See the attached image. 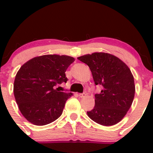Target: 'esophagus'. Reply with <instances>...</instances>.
<instances>
[{"instance_id": "1", "label": "esophagus", "mask_w": 153, "mask_h": 153, "mask_svg": "<svg viewBox=\"0 0 153 153\" xmlns=\"http://www.w3.org/2000/svg\"><path fill=\"white\" fill-rule=\"evenodd\" d=\"M78 96H79L80 98H84V97L86 96V94L85 93H80L79 95H78Z\"/></svg>"}]
</instances>
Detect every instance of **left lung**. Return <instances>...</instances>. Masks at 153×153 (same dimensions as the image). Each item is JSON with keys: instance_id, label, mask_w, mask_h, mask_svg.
Wrapping results in <instances>:
<instances>
[{"instance_id": "1", "label": "left lung", "mask_w": 153, "mask_h": 153, "mask_svg": "<svg viewBox=\"0 0 153 153\" xmlns=\"http://www.w3.org/2000/svg\"><path fill=\"white\" fill-rule=\"evenodd\" d=\"M89 66L95 85L101 86L95 94V106L87 115L92 121L104 126H112L122 120L135 96L134 78L121 60L104 52L78 57Z\"/></svg>"}]
</instances>
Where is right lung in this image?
<instances>
[{
	"label": "right lung",
	"mask_w": 153,
	"mask_h": 153,
	"mask_svg": "<svg viewBox=\"0 0 153 153\" xmlns=\"http://www.w3.org/2000/svg\"><path fill=\"white\" fill-rule=\"evenodd\" d=\"M74 58L46 55L35 57L18 70L14 82V95L21 114L32 124L43 126L58 119L71 92L55 86L67 83L65 72Z\"/></svg>",
	"instance_id": "1"
}]
</instances>
